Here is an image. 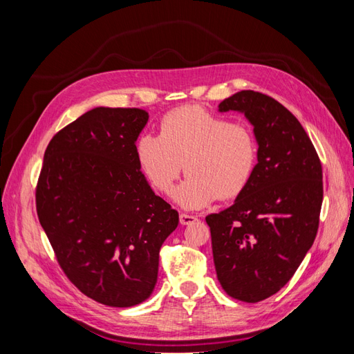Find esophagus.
<instances>
[{
    "mask_svg": "<svg viewBox=\"0 0 354 354\" xmlns=\"http://www.w3.org/2000/svg\"><path fill=\"white\" fill-rule=\"evenodd\" d=\"M198 221V217L196 216H190V214H180V223L183 224V226H187V224H192Z\"/></svg>",
    "mask_w": 354,
    "mask_h": 354,
    "instance_id": "1",
    "label": "esophagus"
}]
</instances>
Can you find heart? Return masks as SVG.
Returning a JSON list of instances; mask_svg holds the SVG:
<instances>
[{
  "label": "heart",
  "instance_id": "b5f03b06",
  "mask_svg": "<svg viewBox=\"0 0 354 354\" xmlns=\"http://www.w3.org/2000/svg\"><path fill=\"white\" fill-rule=\"evenodd\" d=\"M136 158L151 185L164 195L181 171L189 177L174 201L185 209H202L218 198L233 199L250 186L257 165L252 131L201 108H180L164 116L159 136L142 134Z\"/></svg>",
  "mask_w": 354,
  "mask_h": 354
}]
</instances>
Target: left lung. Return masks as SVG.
<instances>
[{
    "label": "left lung",
    "instance_id": "left-lung-1",
    "mask_svg": "<svg viewBox=\"0 0 354 354\" xmlns=\"http://www.w3.org/2000/svg\"><path fill=\"white\" fill-rule=\"evenodd\" d=\"M254 128L257 165L233 205L205 217L217 277L230 297L259 303L283 288L315 242L322 165L303 125L279 102L243 90L218 104Z\"/></svg>",
    "mask_w": 354,
    "mask_h": 354
}]
</instances>
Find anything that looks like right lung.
<instances>
[{
    "mask_svg": "<svg viewBox=\"0 0 354 354\" xmlns=\"http://www.w3.org/2000/svg\"><path fill=\"white\" fill-rule=\"evenodd\" d=\"M149 121L142 109L99 106L47 146L37 212L63 272L104 306L133 307L152 295L159 250L178 212L155 195L136 158Z\"/></svg>",
    "mask_w": 354,
    "mask_h": 354,
    "instance_id": "1",
    "label": "right lung"
}]
</instances>
